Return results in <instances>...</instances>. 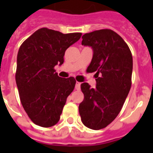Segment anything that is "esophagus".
I'll use <instances>...</instances> for the list:
<instances>
[{
	"instance_id": "obj_1",
	"label": "esophagus",
	"mask_w": 153,
	"mask_h": 153,
	"mask_svg": "<svg viewBox=\"0 0 153 153\" xmlns=\"http://www.w3.org/2000/svg\"><path fill=\"white\" fill-rule=\"evenodd\" d=\"M80 86H81V82H76V84H75V89H76L77 91H79V90H80Z\"/></svg>"
}]
</instances>
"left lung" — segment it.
I'll return each instance as SVG.
<instances>
[{"mask_svg":"<svg viewBox=\"0 0 153 153\" xmlns=\"http://www.w3.org/2000/svg\"><path fill=\"white\" fill-rule=\"evenodd\" d=\"M82 45L91 47L93 58L87 72H96V87L81 84L84 94L79 110L82 123L98 130L111 123L121 111L130 91L133 56L124 39L110 29L86 33Z\"/></svg>","mask_w":153,"mask_h":153,"instance_id":"8db88e82","label":"left lung"}]
</instances>
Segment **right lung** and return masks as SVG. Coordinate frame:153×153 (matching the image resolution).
<instances>
[{"mask_svg": "<svg viewBox=\"0 0 153 153\" xmlns=\"http://www.w3.org/2000/svg\"><path fill=\"white\" fill-rule=\"evenodd\" d=\"M82 33L62 32L43 27L20 47L16 82L21 104L37 126L51 127L59 121L67 97L76 83L73 77L58 76L54 69L63 63L65 51Z\"/></svg>", "mask_w": 153, "mask_h": 153, "instance_id": "obj_1", "label": "right lung"}]
</instances>
